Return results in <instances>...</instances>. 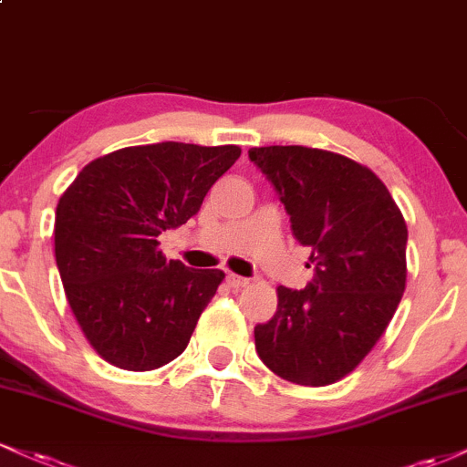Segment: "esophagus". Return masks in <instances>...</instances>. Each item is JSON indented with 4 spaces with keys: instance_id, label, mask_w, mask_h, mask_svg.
<instances>
[{
    "instance_id": "34e87169",
    "label": "esophagus",
    "mask_w": 467,
    "mask_h": 467,
    "mask_svg": "<svg viewBox=\"0 0 467 467\" xmlns=\"http://www.w3.org/2000/svg\"><path fill=\"white\" fill-rule=\"evenodd\" d=\"M226 283H228V285L233 287V289H244V287L250 285L248 278L237 276V275H228V276H226Z\"/></svg>"
}]
</instances>
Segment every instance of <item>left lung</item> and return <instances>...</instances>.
Segmentation results:
<instances>
[{
	"label": "left lung",
	"mask_w": 467,
	"mask_h": 467,
	"mask_svg": "<svg viewBox=\"0 0 467 467\" xmlns=\"http://www.w3.org/2000/svg\"><path fill=\"white\" fill-rule=\"evenodd\" d=\"M248 155L316 264L305 289L276 287L275 318L254 327L256 353L287 382L327 387L387 331L406 287L409 228L384 182L356 160L298 144Z\"/></svg>",
	"instance_id": "1"
}]
</instances>
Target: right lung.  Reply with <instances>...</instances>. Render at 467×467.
I'll return each instance as SVG.
<instances>
[{
    "instance_id": "right-lung-1",
    "label": "right lung",
    "mask_w": 467,
    "mask_h": 467,
    "mask_svg": "<svg viewBox=\"0 0 467 467\" xmlns=\"http://www.w3.org/2000/svg\"><path fill=\"white\" fill-rule=\"evenodd\" d=\"M237 144L158 142L96 158L57 206L55 256L74 318L105 362L153 371L180 356L222 270L166 261L158 234L200 211Z\"/></svg>"
}]
</instances>
